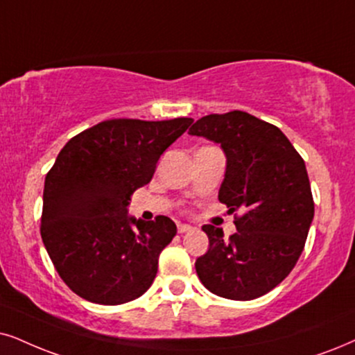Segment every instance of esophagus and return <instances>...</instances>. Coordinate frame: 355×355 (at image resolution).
Returning <instances> with one entry per match:
<instances>
[{"label": "esophagus", "mask_w": 355, "mask_h": 355, "mask_svg": "<svg viewBox=\"0 0 355 355\" xmlns=\"http://www.w3.org/2000/svg\"><path fill=\"white\" fill-rule=\"evenodd\" d=\"M193 227L190 226V224H178V232L180 234H185V232H191Z\"/></svg>", "instance_id": "34e87169"}]
</instances>
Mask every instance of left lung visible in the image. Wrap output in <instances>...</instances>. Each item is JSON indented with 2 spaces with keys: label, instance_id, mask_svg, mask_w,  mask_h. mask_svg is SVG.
Returning <instances> with one entry per match:
<instances>
[{
  "label": "left lung",
  "instance_id": "8db88e82",
  "mask_svg": "<svg viewBox=\"0 0 355 355\" xmlns=\"http://www.w3.org/2000/svg\"><path fill=\"white\" fill-rule=\"evenodd\" d=\"M221 144L226 173L218 198L234 216L236 234L205 224L208 252L196 259L211 293L248 302L275 288L293 270L315 216L304 160L277 125L244 113L208 114L190 128Z\"/></svg>",
  "mask_w": 355,
  "mask_h": 355
}]
</instances>
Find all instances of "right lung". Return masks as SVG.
I'll return each instance as SVG.
<instances>
[{
	"instance_id": "obj_1",
	"label": "right lung",
	"mask_w": 355,
	"mask_h": 355,
	"mask_svg": "<svg viewBox=\"0 0 355 355\" xmlns=\"http://www.w3.org/2000/svg\"><path fill=\"white\" fill-rule=\"evenodd\" d=\"M191 118L107 119L71 137L44 185L40 236L65 285L98 304H123L154 282L159 255L177 234L167 216H128L137 188Z\"/></svg>"
}]
</instances>
